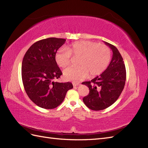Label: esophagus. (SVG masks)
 Here are the masks:
<instances>
[{"label": "esophagus", "mask_w": 148, "mask_h": 148, "mask_svg": "<svg viewBox=\"0 0 148 148\" xmlns=\"http://www.w3.org/2000/svg\"><path fill=\"white\" fill-rule=\"evenodd\" d=\"M73 86L75 87V86H78V85H79V83L73 82Z\"/></svg>", "instance_id": "34e87169"}]
</instances>
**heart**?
I'll use <instances>...</instances> for the list:
<instances>
[{
  "mask_svg": "<svg viewBox=\"0 0 148 148\" xmlns=\"http://www.w3.org/2000/svg\"><path fill=\"white\" fill-rule=\"evenodd\" d=\"M71 55L79 58L77 67H69L64 71L66 79L79 82L101 74L108 66L111 59V51L104 44L90 41L75 42L66 48L60 49L55 56L58 65L66 68L71 64Z\"/></svg>",
  "mask_w": 148,
  "mask_h": 148,
  "instance_id": "heart-1",
  "label": "heart"
}]
</instances>
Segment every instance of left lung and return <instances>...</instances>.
Here are the masks:
<instances>
[{
  "instance_id": "left-lung-1",
  "label": "left lung",
  "mask_w": 148,
  "mask_h": 148,
  "mask_svg": "<svg viewBox=\"0 0 148 148\" xmlns=\"http://www.w3.org/2000/svg\"><path fill=\"white\" fill-rule=\"evenodd\" d=\"M112 51L113 56L107 69L96 78L82 84L89 88L88 95L83 101L89 109L104 110L118 99L126 81V69L120 53L112 44L105 42Z\"/></svg>"
}]
</instances>
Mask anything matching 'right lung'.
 <instances>
[{
  "label": "right lung",
  "instance_id": "right-lung-1",
  "mask_svg": "<svg viewBox=\"0 0 148 148\" xmlns=\"http://www.w3.org/2000/svg\"><path fill=\"white\" fill-rule=\"evenodd\" d=\"M66 39L49 38L34 43L22 62L21 77L25 90L36 105L52 109L63 102L66 92L73 88L70 82L53 80L62 75L55 59L56 53Z\"/></svg>",
  "mask_w": 148,
  "mask_h": 148
}]
</instances>
